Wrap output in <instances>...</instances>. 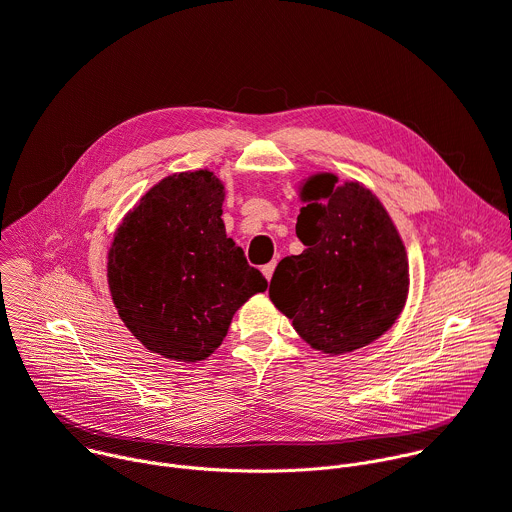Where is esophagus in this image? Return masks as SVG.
Instances as JSON below:
<instances>
[{
    "label": "esophagus",
    "mask_w": 512,
    "mask_h": 512,
    "mask_svg": "<svg viewBox=\"0 0 512 512\" xmlns=\"http://www.w3.org/2000/svg\"><path fill=\"white\" fill-rule=\"evenodd\" d=\"M274 268H276V260H272V262H268L266 266H262V274L266 276V280H270V278H272Z\"/></svg>",
    "instance_id": "34e87169"
}]
</instances>
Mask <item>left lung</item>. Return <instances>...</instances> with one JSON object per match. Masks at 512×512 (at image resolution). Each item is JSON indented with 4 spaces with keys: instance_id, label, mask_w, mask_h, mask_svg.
Wrapping results in <instances>:
<instances>
[{
    "instance_id": "8db88e82",
    "label": "left lung",
    "mask_w": 512,
    "mask_h": 512,
    "mask_svg": "<svg viewBox=\"0 0 512 512\" xmlns=\"http://www.w3.org/2000/svg\"><path fill=\"white\" fill-rule=\"evenodd\" d=\"M296 234L306 250L286 256L270 280V300L294 330L324 354H344L380 338L408 294L402 238L380 200L358 182L338 186L316 174L302 186Z\"/></svg>"
}]
</instances>
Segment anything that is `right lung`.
<instances>
[{"mask_svg":"<svg viewBox=\"0 0 512 512\" xmlns=\"http://www.w3.org/2000/svg\"><path fill=\"white\" fill-rule=\"evenodd\" d=\"M222 202L224 186L210 170L172 174L128 212L108 252L120 318L170 360L208 358L236 310L268 288L226 236Z\"/></svg>","mask_w":512,"mask_h":512,"instance_id":"add662e5","label":"right lung"}]
</instances>
